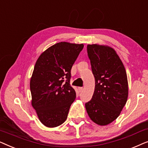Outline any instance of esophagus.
Instances as JSON below:
<instances>
[{
    "label": "esophagus",
    "mask_w": 148,
    "mask_h": 148,
    "mask_svg": "<svg viewBox=\"0 0 148 148\" xmlns=\"http://www.w3.org/2000/svg\"><path fill=\"white\" fill-rule=\"evenodd\" d=\"M83 90H84V88H83L82 87H80V88H79V92H82Z\"/></svg>",
    "instance_id": "esophagus-1"
}]
</instances>
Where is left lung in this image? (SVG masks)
Instances as JSON below:
<instances>
[{
    "label": "left lung",
    "mask_w": 148,
    "mask_h": 148,
    "mask_svg": "<svg viewBox=\"0 0 148 148\" xmlns=\"http://www.w3.org/2000/svg\"><path fill=\"white\" fill-rule=\"evenodd\" d=\"M95 91L86 103L87 112L95 123L106 125L121 114L128 97V82L125 66L113 48L89 44L87 46Z\"/></svg>",
    "instance_id": "1"
}]
</instances>
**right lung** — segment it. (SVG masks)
I'll return each instance as SVG.
<instances>
[{
    "instance_id": "right-lung-1",
    "label": "right lung",
    "mask_w": 148,
    "mask_h": 148,
    "mask_svg": "<svg viewBox=\"0 0 148 148\" xmlns=\"http://www.w3.org/2000/svg\"><path fill=\"white\" fill-rule=\"evenodd\" d=\"M84 44L61 42L38 58L30 80L32 104L42 124L56 127L67 118L76 93L70 85L71 70Z\"/></svg>"
}]
</instances>
